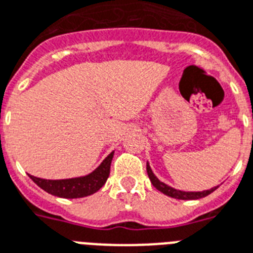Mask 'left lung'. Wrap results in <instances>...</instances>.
Here are the masks:
<instances>
[{
  "label": "left lung",
  "instance_id": "8db88e82",
  "mask_svg": "<svg viewBox=\"0 0 253 253\" xmlns=\"http://www.w3.org/2000/svg\"><path fill=\"white\" fill-rule=\"evenodd\" d=\"M147 173H148V176H149V179H151L152 184H153V186L160 191V192H162V194L166 195V196H170V198L179 199V200H196V199L205 198V196H208L209 194H212L213 191L217 190V187H218V186L213 187V188L207 191H198V192H194V191H180V190H175V188H173V187L168 186L166 183L161 182V180H160L155 174H153L151 166H149L148 162H147Z\"/></svg>",
  "mask_w": 253,
  "mask_h": 253
}]
</instances>
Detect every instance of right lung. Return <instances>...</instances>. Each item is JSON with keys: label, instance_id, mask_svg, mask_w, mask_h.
<instances>
[{"label": "right lung", "instance_id": "1", "mask_svg": "<svg viewBox=\"0 0 253 253\" xmlns=\"http://www.w3.org/2000/svg\"><path fill=\"white\" fill-rule=\"evenodd\" d=\"M113 156L114 152H112L105 160L92 171L83 176H77V178H69V179H42L38 176L30 175V178L38 184L40 188L46 191L48 194L58 196L63 199H79L85 198L89 195L97 192L104 184L110 174V165H112Z\"/></svg>", "mask_w": 253, "mask_h": 253}]
</instances>
